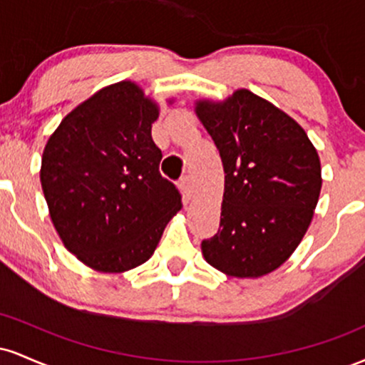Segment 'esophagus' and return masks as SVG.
Returning a JSON list of instances; mask_svg holds the SVG:
<instances>
[{
    "label": "esophagus",
    "mask_w": 365,
    "mask_h": 365,
    "mask_svg": "<svg viewBox=\"0 0 365 365\" xmlns=\"http://www.w3.org/2000/svg\"><path fill=\"white\" fill-rule=\"evenodd\" d=\"M180 188H182L185 199H192V195H194V183H192V178L188 175L180 180Z\"/></svg>",
    "instance_id": "34e87169"
}]
</instances>
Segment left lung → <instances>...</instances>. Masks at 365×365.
<instances>
[{"instance_id": "obj_1", "label": "left lung", "mask_w": 365, "mask_h": 365, "mask_svg": "<svg viewBox=\"0 0 365 365\" xmlns=\"http://www.w3.org/2000/svg\"><path fill=\"white\" fill-rule=\"evenodd\" d=\"M195 115L220 150L225 192L220 230L200 249L233 278L273 273L295 252L321 194L319 154L290 115L247 89L199 99Z\"/></svg>"}]
</instances>
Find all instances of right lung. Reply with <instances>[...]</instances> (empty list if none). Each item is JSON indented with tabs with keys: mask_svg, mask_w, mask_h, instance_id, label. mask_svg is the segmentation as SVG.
<instances>
[{
	"mask_svg": "<svg viewBox=\"0 0 365 365\" xmlns=\"http://www.w3.org/2000/svg\"><path fill=\"white\" fill-rule=\"evenodd\" d=\"M158 116L139 83L121 81L73 108L44 148L41 185L54 228L99 273L149 261L182 209V195L159 173L163 154L150 137Z\"/></svg>",
	"mask_w": 365,
	"mask_h": 365,
	"instance_id": "obj_1",
	"label": "right lung"
}]
</instances>
